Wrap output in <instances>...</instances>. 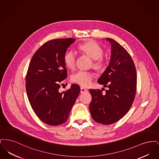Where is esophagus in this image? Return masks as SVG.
<instances>
[{
    "label": "esophagus",
    "instance_id": "obj_1",
    "mask_svg": "<svg viewBox=\"0 0 159 159\" xmlns=\"http://www.w3.org/2000/svg\"><path fill=\"white\" fill-rule=\"evenodd\" d=\"M88 92V90L86 88H84L83 87H80V93H84Z\"/></svg>",
    "mask_w": 159,
    "mask_h": 159
}]
</instances>
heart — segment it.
<instances>
[{
  "mask_svg": "<svg viewBox=\"0 0 159 159\" xmlns=\"http://www.w3.org/2000/svg\"><path fill=\"white\" fill-rule=\"evenodd\" d=\"M79 48L87 54L89 57L94 60L93 66L95 68H101L104 63L102 56L103 55V50L97 43L94 42H88L80 45ZM76 60V54L70 51L65 54L64 61L66 66L68 68L72 69L75 67ZM93 78L92 73L85 70H79L74 73L71 77L72 82L78 84L83 87L89 86Z\"/></svg>",
  "mask_w": 159,
  "mask_h": 159,
  "instance_id": "b5f03b06",
  "label": "heart"
}]
</instances>
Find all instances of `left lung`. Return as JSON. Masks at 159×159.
Here are the masks:
<instances>
[{"label": "left lung", "mask_w": 159, "mask_h": 159, "mask_svg": "<svg viewBox=\"0 0 159 159\" xmlns=\"http://www.w3.org/2000/svg\"><path fill=\"white\" fill-rule=\"evenodd\" d=\"M111 45L108 66L98 82L108 88L106 94L99 89H89V110L92 119L99 123L110 125L119 120L130 108L135 97L136 68L127 51L113 39L106 38Z\"/></svg>", "instance_id": "1"}]
</instances>
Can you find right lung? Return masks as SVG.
I'll return each instance as SVG.
<instances>
[{
  "label": "right lung",
  "mask_w": 159,
  "mask_h": 159,
  "mask_svg": "<svg viewBox=\"0 0 159 159\" xmlns=\"http://www.w3.org/2000/svg\"><path fill=\"white\" fill-rule=\"evenodd\" d=\"M75 39H58L47 42L33 55L27 76L26 91L31 106L46 124L57 126L68 120L80 93V86L60 92L59 83L67 77L64 61L67 49Z\"/></svg>",
  "instance_id": "add662e5"
}]
</instances>
